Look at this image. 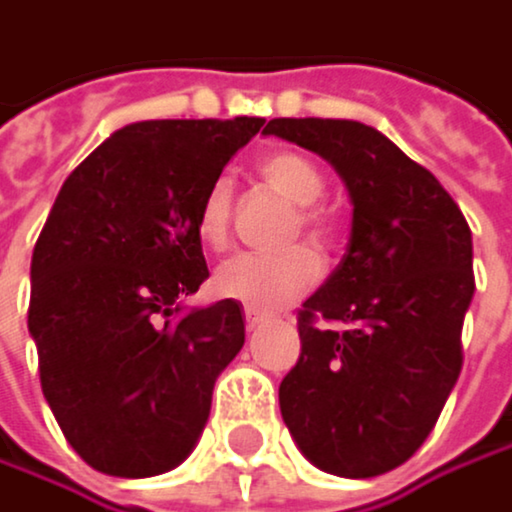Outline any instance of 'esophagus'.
I'll list each match as a JSON object with an SVG mask.
<instances>
[{
    "label": "esophagus",
    "instance_id": "34e87169",
    "mask_svg": "<svg viewBox=\"0 0 512 512\" xmlns=\"http://www.w3.org/2000/svg\"><path fill=\"white\" fill-rule=\"evenodd\" d=\"M264 324H267V318H264L261 312L245 309V327H248V330H254V327H264Z\"/></svg>",
    "mask_w": 512,
    "mask_h": 512
}]
</instances>
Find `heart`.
I'll return each instance as SVG.
<instances>
[{"instance_id": "obj_1", "label": "heart", "mask_w": 512, "mask_h": 512, "mask_svg": "<svg viewBox=\"0 0 512 512\" xmlns=\"http://www.w3.org/2000/svg\"><path fill=\"white\" fill-rule=\"evenodd\" d=\"M264 182L279 191L285 200L297 203L300 212V224L303 230L318 239V242H330L333 239V218L318 206V200L324 197V173L321 167L291 149H279L261 158L258 164ZM230 203H233V185L227 176H218L200 206H197V236L203 239V245L209 248H224L230 239ZM324 273V261L321 254L312 245H294L288 251L279 254H258V251H242L227 258L215 276H212V288L215 294L236 300L254 312H276L291 306L294 300H300L303 294H309Z\"/></svg>"}]
</instances>
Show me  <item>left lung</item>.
<instances>
[{"instance_id": "1", "label": "left lung", "mask_w": 512, "mask_h": 512, "mask_svg": "<svg viewBox=\"0 0 512 512\" xmlns=\"http://www.w3.org/2000/svg\"><path fill=\"white\" fill-rule=\"evenodd\" d=\"M264 134L327 158L354 203L345 258L297 318L303 354L279 387L285 426L327 474H387L423 447L462 372L471 227L444 185L372 125L270 119Z\"/></svg>"}]
</instances>
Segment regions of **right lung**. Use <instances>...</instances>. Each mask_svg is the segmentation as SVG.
<instances>
[{"label":"right lung","instance_id":"right-lung-1","mask_svg":"<svg viewBox=\"0 0 512 512\" xmlns=\"http://www.w3.org/2000/svg\"><path fill=\"white\" fill-rule=\"evenodd\" d=\"M264 119H146L59 188L32 251L29 333L44 399L77 456L155 477L197 444L212 387L245 342L242 306L182 309L209 276L197 206Z\"/></svg>","mask_w":512,"mask_h":512}]
</instances>
